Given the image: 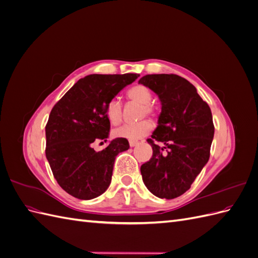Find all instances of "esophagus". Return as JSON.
Segmentation results:
<instances>
[{"instance_id": "esophagus-1", "label": "esophagus", "mask_w": 258, "mask_h": 258, "mask_svg": "<svg viewBox=\"0 0 258 258\" xmlns=\"http://www.w3.org/2000/svg\"><path fill=\"white\" fill-rule=\"evenodd\" d=\"M137 144H138V141H135V140H130V141H129V145H130L131 147L136 146Z\"/></svg>"}]
</instances>
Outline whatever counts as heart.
Here are the masks:
<instances>
[{
  "label": "heart",
  "mask_w": 258,
  "mask_h": 258,
  "mask_svg": "<svg viewBox=\"0 0 258 258\" xmlns=\"http://www.w3.org/2000/svg\"><path fill=\"white\" fill-rule=\"evenodd\" d=\"M127 97L130 100H134L136 102L143 105V115H151L154 113V108L150 104L152 102V92L147 87L143 85H137L131 87L127 91ZM105 115L107 119L113 124H118L121 121L122 116V106L121 102L117 99H111L105 105ZM153 128V124L148 120H142L136 123H128L114 130L113 135L116 138H124L128 140H138L142 137L150 134Z\"/></svg>",
  "instance_id": "obj_1"
}]
</instances>
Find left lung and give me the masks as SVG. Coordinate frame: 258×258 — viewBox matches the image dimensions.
Here are the masks:
<instances>
[{
    "instance_id": "left-lung-1",
    "label": "left lung",
    "mask_w": 258,
    "mask_h": 258,
    "mask_svg": "<svg viewBox=\"0 0 258 258\" xmlns=\"http://www.w3.org/2000/svg\"><path fill=\"white\" fill-rule=\"evenodd\" d=\"M139 84L153 90L161 103L157 128L147 140L153 156L141 166L143 182L156 197L173 199L190 188L207 165L214 137L212 113L196 87L178 75H145Z\"/></svg>"
}]
</instances>
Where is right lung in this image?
Returning <instances> with one entry per match:
<instances>
[{
  "label": "right lung",
  "instance_id": "obj_1",
  "mask_svg": "<svg viewBox=\"0 0 258 258\" xmlns=\"http://www.w3.org/2000/svg\"><path fill=\"white\" fill-rule=\"evenodd\" d=\"M139 74H91L81 79L54 104L46 124V158L62 189L90 200L111 184L116 156L127 151V139L112 140L104 150L92 145L107 141L111 124L105 105Z\"/></svg>",
  "mask_w": 258,
  "mask_h": 258
}]
</instances>
